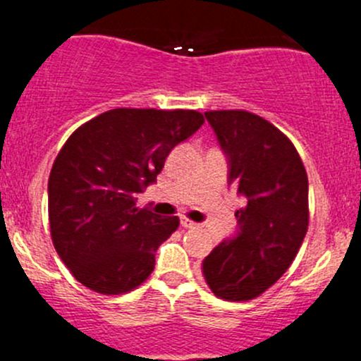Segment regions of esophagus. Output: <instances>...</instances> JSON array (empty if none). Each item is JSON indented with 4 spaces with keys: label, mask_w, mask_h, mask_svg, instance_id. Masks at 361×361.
Segmentation results:
<instances>
[{
    "label": "esophagus",
    "mask_w": 361,
    "mask_h": 361,
    "mask_svg": "<svg viewBox=\"0 0 361 361\" xmlns=\"http://www.w3.org/2000/svg\"><path fill=\"white\" fill-rule=\"evenodd\" d=\"M180 226L182 228H196V226H198V224L192 223V221H189V219H185V217H182V219H180Z\"/></svg>",
    "instance_id": "obj_1"
}]
</instances>
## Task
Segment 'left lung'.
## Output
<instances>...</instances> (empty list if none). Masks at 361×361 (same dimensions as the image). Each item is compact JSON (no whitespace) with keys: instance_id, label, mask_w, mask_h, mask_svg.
<instances>
[{"instance_id":"8db88e82","label":"left lung","mask_w":361,"mask_h":361,"mask_svg":"<svg viewBox=\"0 0 361 361\" xmlns=\"http://www.w3.org/2000/svg\"><path fill=\"white\" fill-rule=\"evenodd\" d=\"M226 156L228 185L245 198L237 230L202 262L216 297L252 300L293 263L309 226V180L297 149L274 124L245 110L205 112Z\"/></svg>"}]
</instances>
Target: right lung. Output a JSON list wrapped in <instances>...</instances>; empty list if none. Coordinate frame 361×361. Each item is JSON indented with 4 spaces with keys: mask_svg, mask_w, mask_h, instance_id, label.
I'll list each match as a JSON object with an SVG mask.
<instances>
[{
    "mask_svg": "<svg viewBox=\"0 0 361 361\" xmlns=\"http://www.w3.org/2000/svg\"><path fill=\"white\" fill-rule=\"evenodd\" d=\"M205 123L196 110L114 109L71 133L49 177L54 247L75 279L102 295L140 286L179 217L138 209L166 156Z\"/></svg>",
    "mask_w": 361,
    "mask_h": 361,
    "instance_id": "obj_1",
    "label": "right lung"
}]
</instances>
